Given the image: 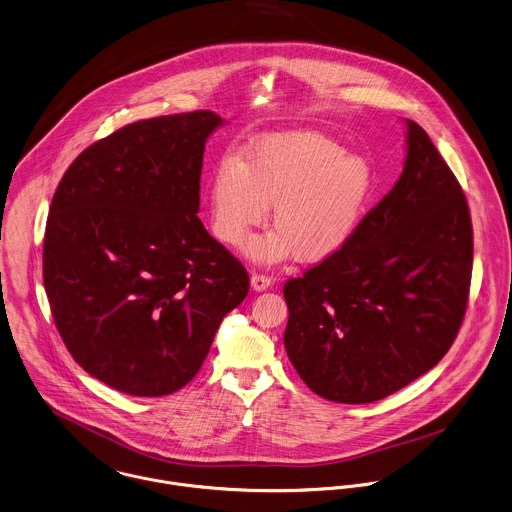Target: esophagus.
Masks as SVG:
<instances>
[{
  "mask_svg": "<svg viewBox=\"0 0 512 512\" xmlns=\"http://www.w3.org/2000/svg\"><path fill=\"white\" fill-rule=\"evenodd\" d=\"M271 283H273V279L267 277V275H263V273H253V275H251V287H253L255 291H265V289L271 287Z\"/></svg>",
  "mask_w": 512,
  "mask_h": 512,
  "instance_id": "1",
  "label": "esophagus"
}]
</instances>
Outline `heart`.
Listing matches in <instances>:
<instances>
[{"label": "heart", "instance_id": "1", "mask_svg": "<svg viewBox=\"0 0 512 512\" xmlns=\"http://www.w3.org/2000/svg\"><path fill=\"white\" fill-rule=\"evenodd\" d=\"M372 168L318 132L265 136L209 180L211 231L239 245L261 225L273 204L275 231L255 237L245 253L261 263L291 257L318 263L338 253L354 235L372 194Z\"/></svg>", "mask_w": 512, "mask_h": 512}]
</instances>
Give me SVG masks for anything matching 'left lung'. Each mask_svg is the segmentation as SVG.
<instances>
[{
  "instance_id": "left-lung-1",
  "label": "left lung",
  "mask_w": 512,
  "mask_h": 512,
  "mask_svg": "<svg viewBox=\"0 0 512 512\" xmlns=\"http://www.w3.org/2000/svg\"><path fill=\"white\" fill-rule=\"evenodd\" d=\"M406 122L396 186L338 253L283 287L289 360L330 402L370 404L408 386L447 354L467 310V198L427 132Z\"/></svg>"
}]
</instances>
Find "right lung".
Instances as JSON below:
<instances>
[{
    "mask_svg": "<svg viewBox=\"0 0 512 512\" xmlns=\"http://www.w3.org/2000/svg\"><path fill=\"white\" fill-rule=\"evenodd\" d=\"M211 110L126 124L63 174L45 227L43 283L75 362L128 396L200 372L249 275L198 217Z\"/></svg>",
    "mask_w": 512,
    "mask_h": 512,
    "instance_id": "obj_1",
    "label": "right lung"
}]
</instances>
